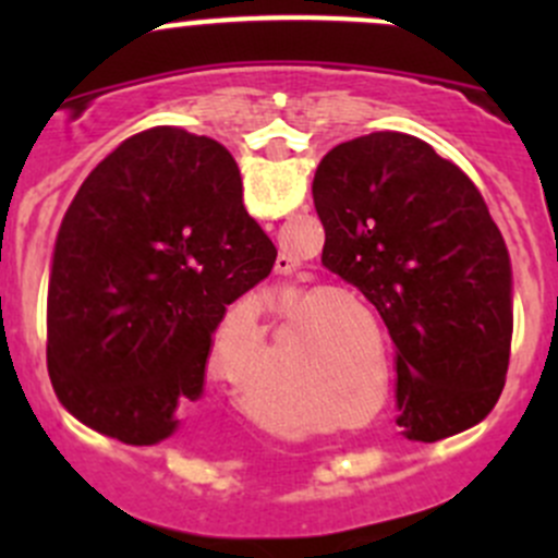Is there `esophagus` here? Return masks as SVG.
Returning <instances> with one entry per match:
<instances>
[{"mask_svg": "<svg viewBox=\"0 0 558 558\" xmlns=\"http://www.w3.org/2000/svg\"><path fill=\"white\" fill-rule=\"evenodd\" d=\"M296 269V258H291L289 253H280L278 258H275V272L278 275H291Z\"/></svg>", "mask_w": 558, "mask_h": 558, "instance_id": "34e87169", "label": "esophagus"}]
</instances>
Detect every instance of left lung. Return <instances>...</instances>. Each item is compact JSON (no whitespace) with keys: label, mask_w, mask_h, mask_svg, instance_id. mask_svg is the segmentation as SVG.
I'll use <instances>...</instances> for the list:
<instances>
[{"label":"left lung","mask_w":558,"mask_h":558,"mask_svg":"<svg viewBox=\"0 0 558 558\" xmlns=\"http://www.w3.org/2000/svg\"><path fill=\"white\" fill-rule=\"evenodd\" d=\"M313 202L326 269L356 286L397 348V424L435 442L486 418L505 388L513 272L470 178L402 132L320 159Z\"/></svg>","instance_id":"1"}]
</instances>
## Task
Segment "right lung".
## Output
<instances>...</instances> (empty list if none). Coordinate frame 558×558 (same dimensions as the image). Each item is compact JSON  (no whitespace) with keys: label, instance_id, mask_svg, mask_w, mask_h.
<instances>
[{"label":"right lung","instance_id":"right-lung-1","mask_svg":"<svg viewBox=\"0 0 558 558\" xmlns=\"http://www.w3.org/2000/svg\"><path fill=\"white\" fill-rule=\"evenodd\" d=\"M278 251L247 216L221 143L154 126L83 180L48 286V375L59 402L126 446H156L205 391L227 305Z\"/></svg>","mask_w":558,"mask_h":558}]
</instances>
